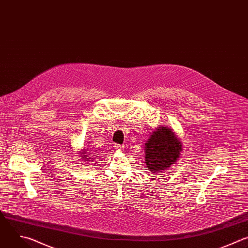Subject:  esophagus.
I'll list each match as a JSON object with an SVG mask.
<instances>
[{
    "instance_id": "1",
    "label": "esophagus",
    "mask_w": 248,
    "mask_h": 248,
    "mask_svg": "<svg viewBox=\"0 0 248 248\" xmlns=\"http://www.w3.org/2000/svg\"><path fill=\"white\" fill-rule=\"evenodd\" d=\"M124 145L122 144H116L115 145V151H118V152H123L124 151Z\"/></svg>"
}]
</instances>
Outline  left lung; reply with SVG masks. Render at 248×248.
Segmentation results:
<instances>
[{
  "instance_id": "obj_1",
  "label": "left lung",
  "mask_w": 248,
  "mask_h": 248,
  "mask_svg": "<svg viewBox=\"0 0 248 248\" xmlns=\"http://www.w3.org/2000/svg\"><path fill=\"white\" fill-rule=\"evenodd\" d=\"M182 144L171 129L157 128L145 142V164L153 173H159L174 164L182 153Z\"/></svg>"
}]
</instances>
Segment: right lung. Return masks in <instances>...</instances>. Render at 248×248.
<instances>
[{
    "mask_svg": "<svg viewBox=\"0 0 248 248\" xmlns=\"http://www.w3.org/2000/svg\"><path fill=\"white\" fill-rule=\"evenodd\" d=\"M88 155V152H84V153L81 155H82V157H83L82 159H87V160H89L90 158H87V157L89 156V155Z\"/></svg>",
    "mask_w": 248,
    "mask_h": 248,
    "instance_id": "add662e5",
    "label": "right lung"
}]
</instances>
